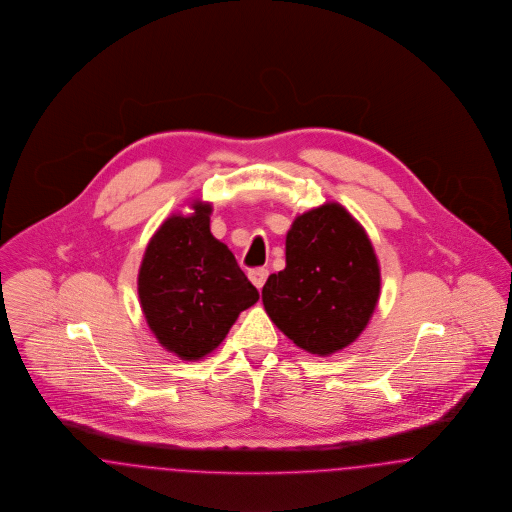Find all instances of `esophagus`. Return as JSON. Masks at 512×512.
Wrapping results in <instances>:
<instances>
[{
    "instance_id": "esophagus-1",
    "label": "esophagus",
    "mask_w": 512,
    "mask_h": 512,
    "mask_svg": "<svg viewBox=\"0 0 512 512\" xmlns=\"http://www.w3.org/2000/svg\"><path fill=\"white\" fill-rule=\"evenodd\" d=\"M248 279L252 281V285H254L258 291H262V287H264V283H266V279H268V269H250V271H248Z\"/></svg>"
}]
</instances>
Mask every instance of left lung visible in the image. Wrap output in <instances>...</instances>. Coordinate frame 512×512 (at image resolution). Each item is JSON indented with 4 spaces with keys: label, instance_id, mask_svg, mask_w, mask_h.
Segmentation results:
<instances>
[{
    "label": "left lung",
    "instance_id": "8db88e82",
    "mask_svg": "<svg viewBox=\"0 0 512 512\" xmlns=\"http://www.w3.org/2000/svg\"><path fill=\"white\" fill-rule=\"evenodd\" d=\"M285 262L262 289L271 322L310 354L349 347L370 322L381 289L364 227L337 202L304 212L287 233Z\"/></svg>",
    "mask_w": 512,
    "mask_h": 512
}]
</instances>
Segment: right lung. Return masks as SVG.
Returning <instances> with one entry per match:
<instances>
[{
	"label": "right lung",
	"instance_id": "add662e5",
	"mask_svg": "<svg viewBox=\"0 0 512 512\" xmlns=\"http://www.w3.org/2000/svg\"><path fill=\"white\" fill-rule=\"evenodd\" d=\"M167 217L146 246L138 269L144 318L163 349L200 360L219 347L239 314L258 302L227 244L210 231V202Z\"/></svg>",
	"mask_w": 512,
	"mask_h": 512
}]
</instances>
